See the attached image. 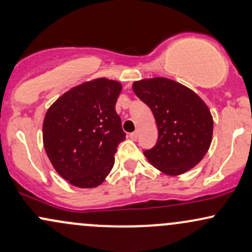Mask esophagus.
<instances>
[{"mask_svg":"<svg viewBox=\"0 0 252 252\" xmlns=\"http://www.w3.org/2000/svg\"><path fill=\"white\" fill-rule=\"evenodd\" d=\"M129 138H131L132 140H137V139H138V131L131 133V134H129Z\"/></svg>","mask_w":252,"mask_h":252,"instance_id":"34e87169","label":"esophagus"}]
</instances>
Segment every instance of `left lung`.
Segmentation results:
<instances>
[{"mask_svg": "<svg viewBox=\"0 0 252 252\" xmlns=\"http://www.w3.org/2000/svg\"><path fill=\"white\" fill-rule=\"evenodd\" d=\"M133 92L151 108L158 141L144 155L168 176L188 172L209 151L214 119L206 103L186 86L167 78L133 82Z\"/></svg>", "mask_w": 252, "mask_h": 252, "instance_id": "obj_1", "label": "left lung"}]
</instances>
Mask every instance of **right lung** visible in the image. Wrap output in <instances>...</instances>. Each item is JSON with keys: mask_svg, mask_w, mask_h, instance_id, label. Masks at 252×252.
Instances as JSON below:
<instances>
[{"mask_svg": "<svg viewBox=\"0 0 252 252\" xmlns=\"http://www.w3.org/2000/svg\"><path fill=\"white\" fill-rule=\"evenodd\" d=\"M120 82L106 78L75 86L44 115L43 146L53 167L69 184L99 186L111 172L125 132L115 112Z\"/></svg>", "mask_w": 252, "mask_h": 252, "instance_id": "1", "label": "right lung"}]
</instances>
